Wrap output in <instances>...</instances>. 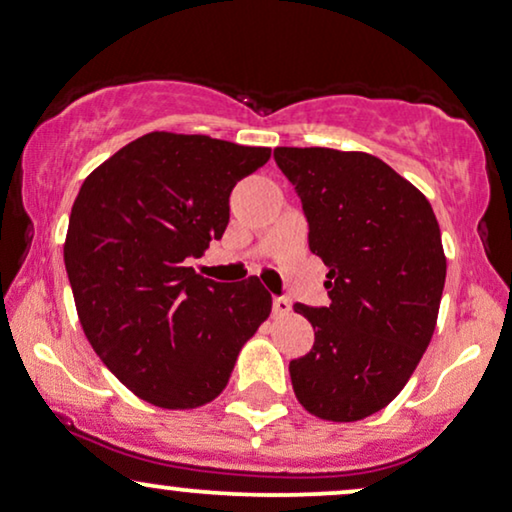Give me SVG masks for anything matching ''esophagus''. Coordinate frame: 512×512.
Wrapping results in <instances>:
<instances>
[{
  "label": "esophagus",
  "instance_id": "1",
  "mask_svg": "<svg viewBox=\"0 0 512 512\" xmlns=\"http://www.w3.org/2000/svg\"><path fill=\"white\" fill-rule=\"evenodd\" d=\"M289 308H292V304H289L287 296H275V299H273V313L275 315H285V313H289Z\"/></svg>",
  "mask_w": 512,
  "mask_h": 512
}]
</instances>
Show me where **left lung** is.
I'll use <instances>...</instances> for the list:
<instances>
[{
    "instance_id": "1",
    "label": "left lung",
    "mask_w": 512,
    "mask_h": 512,
    "mask_svg": "<svg viewBox=\"0 0 512 512\" xmlns=\"http://www.w3.org/2000/svg\"><path fill=\"white\" fill-rule=\"evenodd\" d=\"M275 163L330 268V306L294 304L315 330L313 349L289 363L294 394L323 420H363L396 399L430 346L446 280L439 223L425 194L377 156L277 147Z\"/></svg>"
}]
</instances>
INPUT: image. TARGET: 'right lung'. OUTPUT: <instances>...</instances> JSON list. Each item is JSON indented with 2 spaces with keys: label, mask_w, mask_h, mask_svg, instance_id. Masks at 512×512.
Masks as SVG:
<instances>
[{
  "label": "right lung",
  "mask_w": 512,
  "mask_h": 512,
  "mask_svg": "<svg viewBox=\"0 0 512 512\" xmlns=\"http://www.w3.org/2000/svg\"><path fill=\"white\" fill-rule=\"evenodd\" d=\"M270 159L206 135L149 132L82 182L63 261L85 337L142 401L199 408L225 389L270 315L258 277L213 282L187 266L230 220V192Z\"/></svg>",
  "instance_id": "add662e5"
}]
</instances>
